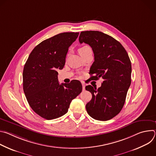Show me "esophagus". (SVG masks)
I'll return each instance as SVG.
<instances>
[{
	"mask_svg": "<svg viewBox=\"0 0 156 156\" xmlns=\"http://www.w3.org/2000/svg\"><path fill=\"white\" fill-rule=\"evenodd\" d=\"M82 87H83V90H85V84L84 82H82Z\"/></svg>",
	"mask_w": 156,
	"mask_h": 156,
	"instance_id": "esophagus-1",
	"label": "esophagus"
}]
</instances>
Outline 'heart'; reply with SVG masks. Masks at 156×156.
I'll list each match as a JSON object with an SVG mask.
<instances>
[{
    "instance_id": "1",
    "label": "heart",
    "mask_w": 156,
    "mask_h": 156,
    "mask_svg": "<svg viewBox=\"0 0 156 156\" xmlns=\"http://www.w3.org/2000/svg\"><path fill=\"white\" fill-rule=\"evenodd\" d=\"M90 48H91L90 46H83V47L80 48L78 51H79L80 54H81V53L83 52L84 51H85V50H86V49H90Z\"/></svg>"
}]
</instances>
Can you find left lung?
Here are the masks:
<instances>
[{
  "label": "left lung",
  "mask_w": 156,
  "mask_h": 156,
  "mask_svg": "<svg viewBox=\"0 0 156 156\" xmlns=\"http://www.w3.org/2000/svg\"><path fill=\"white\" fill-rule=\"evenodd\" d=\"M81 44L90 45L94 62L90 69L91 79L104 80L98 90L91 85L86 90L92 99L86 104L87 112L94 119L106 121L114 118L122 109L131 84V64L125 48L112 36L98 31H82Z\"/></svg>",
  "instance_id": "obj_1"
}]
</instances>
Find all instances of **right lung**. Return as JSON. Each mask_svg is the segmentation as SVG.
Returning a JSON list of instances; mask_svg holds the SVG:
<instances>
[{
	"label": "right lung",
	"mask_w": 156,
	"mask_h": 156,
	"mask_svg": "<svg viewBox=\"0 0 156 156\" xmlns=\"http://www.w3.org/2000/svg\"><path fill=\"white\" fill-rule=\"evenodd\" d=\"M79 33H62L39 43L30 54L23 72V91L31 108L46 120L68 112L72 101L82 91L78 80L59 84L58 69L65 65L69 47Z\"/></svg>",
	"instance_id": "add662e5"
}]
</instances>
